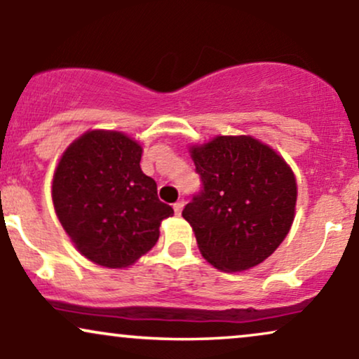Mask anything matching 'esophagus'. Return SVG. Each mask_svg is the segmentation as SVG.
I'll list each match as a JSON object with an SVG mask.
<instances>
[{
    "label": "esophagus",
    "instance_id": "1",
    "mask_svg": "<svg viewBox=\"0 0 359 359\" xmlns=\"http://www.w3.org/2000/svg\"><path fill=\"white\" fill-rule=\"evenodd\" d=\"M184 201L182 199H180V201H177V203L174 204V211H175V214H180V212H182V209H184Z\"/></svg>",
    "mask_w": 359,
    "mask_h": 359
}]
</instances>
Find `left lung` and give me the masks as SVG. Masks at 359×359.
<instances>
[{"instance_id":"1","label":"left lung","mask_w":359,"mask_h":359,"mask_svg":"<svg viewBox=\"0 0 359 359\" xmlns=\"http://www.w3.org/2000/svg\"><path fill=\"white\" fill-rule=\"evenodd\" d=\"M201 191L182 216L216 269L241 271L266 259L294 221L297 184L270 147L251 137H217L192 148Z\"/></svg>"}]
</instances>
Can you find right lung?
<instances>
[{
    "instance_id": "right-lung-1",
    "label": "right lung",
    "mask_w": 359,
    "mask_h": 359,
    "mask_svg": "<svg viewBox=\"0 0 359 359\" xmlns=\"http://www.w3.org/2000/svg\"><path fill=\"white\" fill-rule=\"evenodd\" d=\"M142 147L119 131H88L62 155L52 182L60 224L76 248L108 269L131 265L155 246L174 214L140 168Z\"/></svg>"
}]
</instances>
